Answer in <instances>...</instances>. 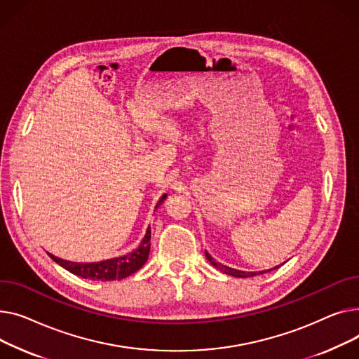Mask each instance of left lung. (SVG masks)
I'll return each mask as SVG.
<instances>
[{"label": "left lung", "instance_id": "1", "mask_svg": "<svg viewBox=\"0 0 359 359\" xmlns=\"http://www.w3.org/2000/svg\"><path fill=\"white\" fill-rule=\"evenodd\" d=\"M205 258L208 259V262H210V264H212L215 268H217L219 271H222V272L227 273V276L236 277V278H249V277H255V276H259V273H264V272L271 271V269H266V271H262V272H246V271H239V269H235V268H230V266H226V265H223V264L217 262L212 255L208 254L207 250H205ZM278 266H280V265H278ZM278 266H276V268H278ZM276 268H273V269H276Z\"/></svg>", "mask_w": 359, "mask_h": 359}]
</instances>
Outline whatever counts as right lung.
<instances>
[{
  "instance_id": "obj_1",
  "label": "right lung",
  "mask_w": 359,
  "mask_h": 359,
  "mask_svg": "<svg viewBox=\"0 0 359 359\" xmlns=\"http://www.w3.org/2000/svg\"><path fill=\"white\" fill-rule=\"evenodd\" d=\"M168 197V194H163L158 204L161 205L163 200ZM149 250H151V227L146 229L144 238L139 243L136 249H133L129 254H126L118 258L111 259H104L100 262H72L57 258L52 254L49 257L62 268L75 273V276L81 278H87L93 281H114V280H123L126 277L132 276L136 271H139L144 262L149 258Z\"/></svg>"
}]
</instances>
